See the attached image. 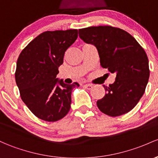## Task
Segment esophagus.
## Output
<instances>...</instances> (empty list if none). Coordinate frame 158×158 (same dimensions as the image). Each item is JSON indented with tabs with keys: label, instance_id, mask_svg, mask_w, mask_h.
<instances>
[{
	"label": "esophagus",
	"instance_id": "1",
	"mask_svg": "<svg viewBox=\"0 0 158 158\" xmlns=\"http://www.w3.org/2000/svg\"><path fill=\"white\" fill-rule=\"evenodd\" d=\"M93 85L92 84H84V87L85 88V89H90L93 88Z\"/></svg>",
	"mask_w": 158,
	"mask_h": 158
}]
</instances>
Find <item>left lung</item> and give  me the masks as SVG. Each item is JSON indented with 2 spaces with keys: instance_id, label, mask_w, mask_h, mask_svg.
I'll return each mask as SVG.
<instances>
[{
  "instance_id": "8db88e82",
  "label": "left lung",
  "mask_w": 158,
  "mask_h": 158,
  "mask_svg": "<svg viewBox=\"0 0 158 158\" xmlns=\"http://www.w3.org/2000/svg\"><path fill=\"white\" fill-rule=\"evenodd\" d=\"M79 37L96 47L102 67L116 74L112 84L103 85L106 93L97 101L99 109L111 117L131 111L148 82V59L144 49L128 32L108 25L79 29Z\"/></svg>"
}]
</instances>
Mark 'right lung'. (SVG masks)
I'll return each instance as SVG.
<instances>
[{
  "mask_svg": "<svg viewBox=\"0 0 158 158\" xmlns=\"http://www.w3.org/2000/svg\"><path fill=\"white\" fill-rule=\"evenodd\" d=\"M77 29L47 31L31 40L19 54L15 73L20 96L36 117L54 122L69 113L72 89L56 78L65 52L77 38Z\"/></svg>",
  "mask_w": 158,
  "mask_h": 158,
  "instance_id": "1",
  "label": "right lung"
}]
</instances>
